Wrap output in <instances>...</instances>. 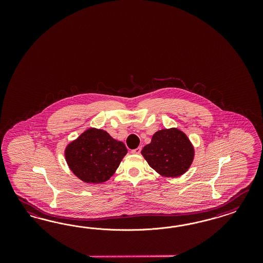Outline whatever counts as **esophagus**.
<instances>
[{
	"label": "esophagus",
	"instance_id": "34e87169",
	"mask_svg": "<svg viewBox=\"0 0 263 263\" xmlns=\"http://www.w3.org/2000/svg\"><path fill=\"white\" fill-rule=\"evenodd\" d=\"M141 151H142V147H138V148H136V149L131 151V153H133V154H140Z\"/></svg>",
	"mask_w": 263,
	"mask_h": 263
}]
</instances>
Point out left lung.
<instances>
[{"label":"left lung","instance_id":"left-lung-1","mask_svg":"<svg viewBox=\"0 0 263 263\" xmlns=\"http://www.w3.org/2000/svg\"><path fill=\"white\" fill-rule=\"evenodd\" d=\"M142 155L160 175L178 177L191 167L195 148L183 131L168 128L153 134L152 142L143 147Z\"/></svg>","mask_w":263,"mask_h":263}]
</instances>
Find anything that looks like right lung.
<instances>
[{"mask_svg": "<svg viewBox=\"0 0 263 263\" xmlns=\"http://www.w3.org/2000/svg\"><path fill=\"white\" fill-rule=\"evenodd\" d=\"M125 144L110 134L90 127L68 143L64 156L68 167L82 181L102 183L111 178L126 155Z\"/></svg>", "mask_w": 263, "mask_h": 263, "instance_id": "right-lung-1", "label": "right lung"}]
</instances>
